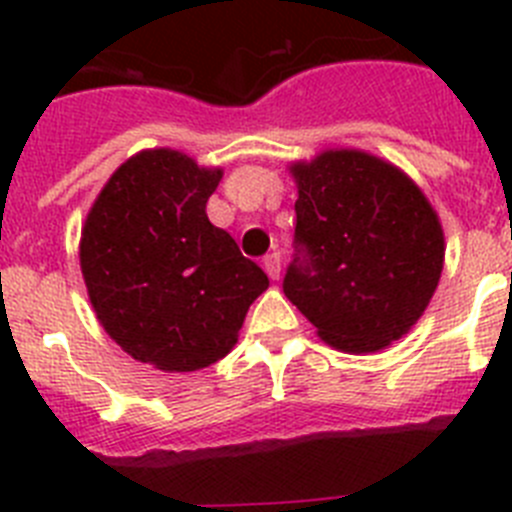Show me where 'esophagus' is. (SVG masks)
<instances>
[{
  "label": "esophagus",
  "instance_id": "34e87169",
  "mask_svg": "<svg viewBox=\"0 0 512 512\" xmlns=\"http://www.w3.org/2000/svg\"><path fill=\"white\" fill-rule=\"evenodd\" d=\"M264 269L271 279H279V274H282V259H279V253H269V256H266Z\"/></svg>",
  "mask_w": 512,
  "mask_h": 512
}]
</instances>
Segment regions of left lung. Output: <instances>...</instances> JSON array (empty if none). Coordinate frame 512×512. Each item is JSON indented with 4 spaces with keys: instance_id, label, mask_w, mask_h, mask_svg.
<instances>
[{
    "instance_id": "1",
    "label": "left lung",
    "mask_w": 512,
    "mask_h": 512,
    "mask_svg": "<svg viewBox=\"0 0 512 512\" xmlns=\"http://www.w3.org/2000/svg\"><path fill=\"white\" fill-rule=\"evenodd\" d=\"M295 261L284 295L336 351L377 354L420 320L443 271V228L423 189L359 148L295 161Z\"/></svg>"
}]
</instances>
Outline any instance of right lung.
<instances>
[{
    "label": "right lung",
    "instance_id": "add662e5",
    "mask_svg": "<svg viewBox=\"0 0 512 512\" xmlns=\"http://www.w3.org/2000/svg\"><path fill=\"white\" fill-rule=\"evenodd\" d=\"M223 169L174 148L130 156L81 228L79 261L107 336L161 372H197L230 354L269 277L207 220Z\"/></svg>",
    "mask_w": 512,
    "mask_h": 512
}]
</instances>
